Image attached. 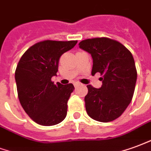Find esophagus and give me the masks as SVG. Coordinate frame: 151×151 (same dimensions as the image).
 I'll list each match as a JSON object with an SVG mask.
<instances>
[{
    "label": "esophagus",
    "mask_w": 151,
    "mask_h": 151,
    "mask_svg": "<svg viewBox=\"0 0 151 151\" xmlns=\"http://www.w3.org/2000/svg\"><path fill=\"white\" fill-rule=\"evenodd\" d=\"M81 83H79V82H75V83H74V86H81Z\"/></svg>",
    "instance_id": "esophagus-1"
}]
</instances>
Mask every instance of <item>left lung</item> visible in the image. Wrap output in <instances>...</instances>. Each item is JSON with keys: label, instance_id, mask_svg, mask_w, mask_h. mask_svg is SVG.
<instances>
[{"label": "left lung", "instance_id": "obj_1", "mask_svg": "<svg viewBox=\"0 0 151 151\" xmlns=\"http://www.w3.org/2000/svg\"><path fill=\"white\" fill-rule=\"evenodd\" d=\"M79 48L92 56V75L100 73L102 76L101 88L87 86V114L96 121H114L126 110L134 95L137 70L132 53L120 42L108 37L83 40Z\"/></svg>", "mask_w": 151, "mask_h": 151}]
</instances>
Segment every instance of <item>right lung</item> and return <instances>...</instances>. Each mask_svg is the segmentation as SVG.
Here are the masks:
<instances>
[{"label": "right lung", "mask_w": 151, "mask_h": 151, "mask_svg": "<svg viewBox=\"0 0 151 151\" xmlns=\"http://www.w3.org/2000/svg\"><path fill=\"white\" fill-rule=\"evenodd\" d=\"M77 42L40 41L29 48L20 59L15 71L19 101L36 123L53 126L66 117L67 102L74 86L72 83L55 85L51 78L57 75L61 56Z\"/></svg>", "instance_id": "right-lung-1"}]
</instances>
